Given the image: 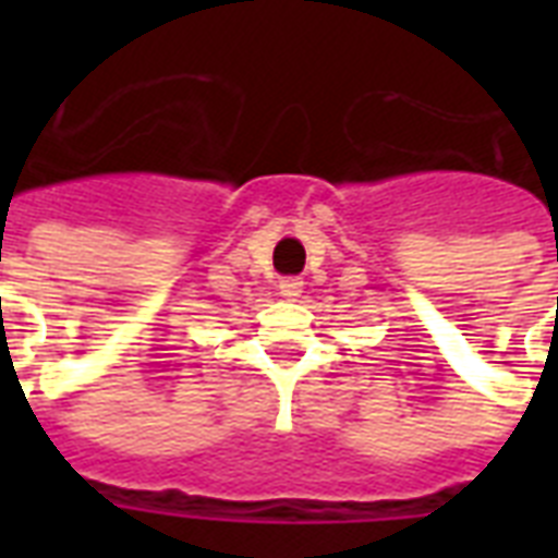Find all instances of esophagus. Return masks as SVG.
<instances>
[{
    "label": "esophagus",
    "instance_id": "34e87169",
    "mask_svg": "<svg viewBox=\"0 0 558 558\" xmlns=\"http://www.w3.org/2000/svg\"><path fill=\"white\" fill-rule=\"evenodd\" d=\"M280 298H287V301H298L301 292H304V280L301 278H280L278 280Z\"/></svg>",
    "mask_w": 558,
    "mask_h": 558
}]
</instances>
